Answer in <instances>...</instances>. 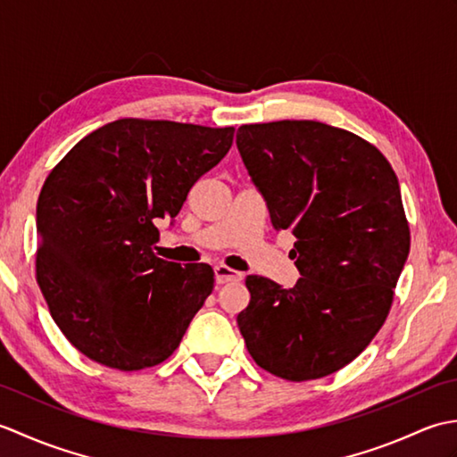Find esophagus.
Returning a JSON list of instances; mask_svg holds the SVG:
<instances>
[{
    "label": "esophagus",
    "instance_id": "obj_1",
    "mask_svg": "<svg viewBox=\"0 0 457 457\" xmlns=\"http://www.w3.org/2000/svg\"><path fill=\"white\" fill-rule=\"evenodd\" d=\"M213 273H216V283H218V285L237 283V280L244 278V275H241L239 270L229 269L228 265H218L216 269H213Z\"/></svg>",
    "mask_w": 457,
    "mask_h": 457
}]
</instances>
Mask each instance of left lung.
Wrapping results in <instances>:
<instances>
[{
	"instance_id": "obj_1",
	"label": "left lung",
	"mask_w": 457,
	"mask_h": 457,
	"mask_svg": "<svg viewBox=\"0 0 457 457\" xmlns=\"http://www.w3.org/2000/svg\"><path fill=\"white\" fill-rule=\"evenodd\" d=\"M237 149L275 229L296 237L293 288L249 275L247 352L287 381L352 363L393 304L411 249L399 180L375 145L310 120L241 125Z\"/></svg>"
}]
</instances>
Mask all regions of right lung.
<instances>
[{
    "label": "right lung",
    "instance_id": "1",
    "mask_svg": "<svg viewBox=\"0 0 457 457\" xmlns=\"http://www.w3.org/2000/svg\"><path fill=\"white\" fill-rule=\"evenodd\" d=\"M234 128L135 120L86 135L37 202V283L80 353L120 371L162 363L213 290L206 263L159 259V220L226 157Z\"/></svg>",
    "mask_w": 457,
    "mask_h": 457
}]
</instances>
